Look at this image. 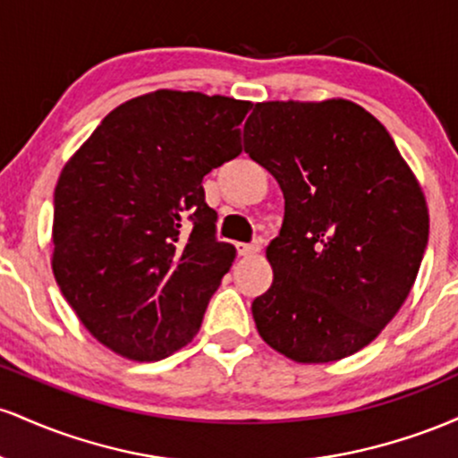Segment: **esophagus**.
<instances>
[{
	"label": "esophagus",
	"mask_w": 458,
	"mask_h": 458,
	"mask_svg": "<svg viewBox=\"0 0 458 458\" xmlns=\"http://www.w3.org/2000/svg\"><path fill=\"white\" fill-rule=\"evenodd\" d=\"M236 251H239V256H254L260 251V243L256 241V243H236Z\"/></svg>",
	"instance_id": "obj_1"
}]
</instances>
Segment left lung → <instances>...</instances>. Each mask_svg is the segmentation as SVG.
Wrapping results in <instances>:
<instances>
[{
	"instance_id": "obj_1",
	"label": "left lung",
	"mask_w": 458,
	"mask_h": 458,
	"mask_svg": "<svg viewBox=\"0 0 458 458\" xmlns=\"http://www.w3.org/2000/svg\"><path fill=\"white\" fill-rule=\"evenodd\" d=\"M245 152L284 193L256 329L299 364L370 344L411 293L428 241L418 178L386 127L346 98L256 103Z\"/></svg>"
}]
</instances>
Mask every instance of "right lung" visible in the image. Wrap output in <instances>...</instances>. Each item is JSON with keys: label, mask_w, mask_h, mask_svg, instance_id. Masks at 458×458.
Wrapping results in <instances>:
<instances>
[{"label": "right lung", "mask_w": 458, "mask_h": 458, "mask_svg": "<svg viewBox=\"0 0 458 458\" xmlns=\"http://www.w3.org/2000/svg\"><path fill=\"white\" fill-rule=\"evenodd\" d=\"M250 107L219 94H141L105 115L62 167L51 269L83 327L114 353L157 361L198 334L236 256L215 239L202 178L243 150Z\"/></svg>", "instance_id": "add662e5"}]
</instances>
